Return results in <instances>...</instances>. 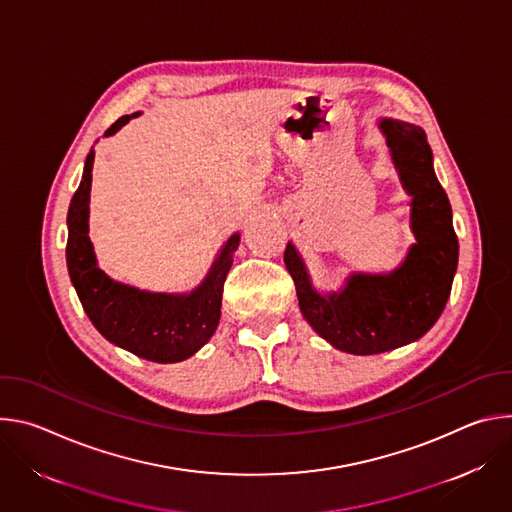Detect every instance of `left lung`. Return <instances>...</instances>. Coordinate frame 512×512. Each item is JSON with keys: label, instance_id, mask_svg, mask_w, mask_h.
Returning <instances> with one entry per match:
<instances>
[{"label": "left lung", "instance_id": "obj_1", "mask_svg": "<svg viewBox=\"0 0 512 512\" xmlns=\"http://www.w3.org/2000/svg\"><path fill=\"white\" fill-rule=\"evenodd\" d=\"M379 127L411 196L415 243L405 261L389 273H350L340 291L322 296L296 247L287 243L283 253L304 318L334 348L350 354H379L421 338L442 316L458 269L452 206L433 172L425 131L399 119H381Z\"/></svg>", "mask_w": 512, "mask_h": 512}]
</instances>
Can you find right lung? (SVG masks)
<instances>
[{"instance_id":"right-lung-1","label":"right lung","mask_w":512,"mask_h":512,"mask_svg":"<svg viewBox=\"0 0 512 512\" xmlns=\"http://www.w3.org/2000/svg\"><path fill=\"white\" fill-rule=\"evenodd\" d=\"M123 115L105 137L117 133L129 119ZM95 152L85 160L83 180L68 206L66 267L77 296L93 326L115 346L154 362H180L200 350L221 320L223 287L233 265V253L241 243L235 233L214 259L204 281L190 294H152L113 281L97 265L89 239V198Z\"/></svg>"}]
</instances>
